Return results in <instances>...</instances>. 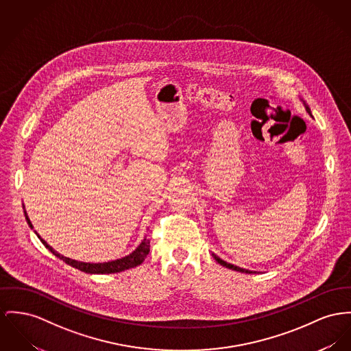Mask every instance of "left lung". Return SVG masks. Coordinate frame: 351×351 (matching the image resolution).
I'll list each match as a JSON object with an SVG mask.
<instances>
[{
    "label": "left lung",
    "mask_w": 351,
    "mask_h": 351,
    "mask_svg": "<svg viewBox=\"0 0 351 351\" xmlns=\"http://www.w3.org/2000/svg\"><path fill=\"white\" fill-rule=\"evenodd\" d=\"M302 102H304V109H306V112L311 116V112H310V108L306 105V102H304V99H301ZM313 117V116H311ZM211 256L214 257V259L219 263V265H222V266H225V267H228V269H232V270H235V271H239V273H246V274H253V273H258V271H253V270H247V269H243V267H238V266H235V265H232V263H229V262H226V261H223L222 258L218 257V256H215L214 253H211Z\"/></svg>",
    "instance_id": "1"
}]
</instances>
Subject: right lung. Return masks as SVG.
<instances>
[{"mask_svg": "<svg viewBox=\"0 0 351 351\" xmlns=\"http://www.w3.org/2000/svg\"><path fill=\"white\" fill-rule=\"evenodd\" d=\"M25 219L27 222V225L33 229V225L26 214V210H24ZM37 234V237L40 238V241L44 243V246L47 247L49 252H51L56 257L62 259L65 263L71 265L73 267L84 271V273H88V274H112V273H119V271H123V270H128V269H132V267H136L141 265L146 256L149 254L150 252V239L145 235L142 242L138 245V247L132 252L129 256H125V257L119 258V259H114V261H109V262H98V263H90V262H81V261H75V259H71V258L64 257L62 254H60L58 252H56L50 245H47V241L43 239L40 237V234L37 232H34Z\"/></svg>", "mask_w": 351, "mask_h": 351, "instance_id": "obj_1", "label": "right lung"}]
</instances>
